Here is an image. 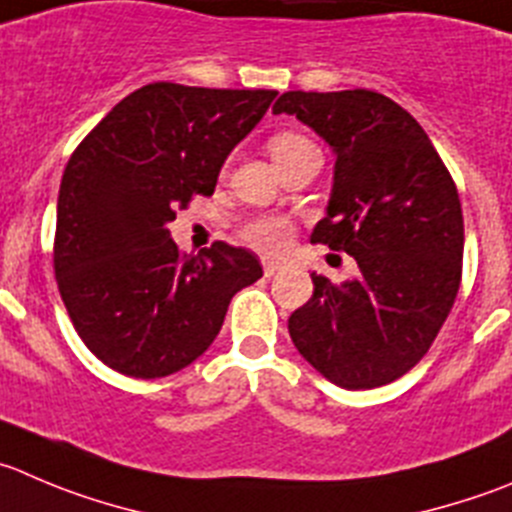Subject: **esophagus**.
<instances>
[{
    "instance_id": "obj_1",
    "label": "esophagus",
    "mask_w": 512,
    "mask_h": 512,
    "mask_svg": "<svg viewBox=\"0 0 512 512\" xmlns=\"http://www.w3.org/2000/svg\"><path fill=\"white\" fill-rule=\"evenodd\" d=\"M281 269H284V264H279V261L264 259V274H266V276H274V274H279Z\"/></svg>"
}]
</instances>
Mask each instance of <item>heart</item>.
Masks as SVG:
<instances>
[{"mask_svg":"<svg viewBox=\"0 0 512 512\" xmlns=\"http://www.w3.org/2000/svg\"><path fill=\"white\" fill-rule=\"evenodd\" d=\"M311 145L304 135H296V133H279L269 140V153L274 158V163L284 160L286 155L296 153V150L306 148ZM289 223L284 218H274V216H266L259 218V221H253L251 226L246 228V238L248 243H253L256 248L261 251H281L289 241Z\"/></svg>","mask_w":512,"mask_h":512,"instance_id":"heart-1","label":"heart"}]
</instances>
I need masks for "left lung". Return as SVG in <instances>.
<instances>
[{
    "label": "left lung",
    "instance_id": "8db88e82",
    "mask_svg": "<svg viewBox=\"0 0 512 512\" xmlns=\"http://www.w3.org/2000/svg\"><path fill=\"white\" fill-rule=\"evenodd\" d=\"M281 113L337 158L311 243L359 266L342 284L311 274L314 294L289 316L291 342L337 387H382L425 357L455 304L465 243L457 188L420 123L379 92H284Z\"/></svg>",
    "mask_w": 512,
    "mask_h": 512
}]
</instances>
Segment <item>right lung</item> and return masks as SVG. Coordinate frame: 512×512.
<instances>
[{
	"mask_svg": "<svg viewBox=\"0 0 512 512\" xmlns=\"http://www.w3.org/2000/svg\"><path fill=\"white\" fill-rule=\"evenodd\" d=\"M274 97L153 82L72 153L57 198L55 276L85 347L115 372L155 379L196 362L233 294L264 276L256 253L223 241L180 256L168 223L193 196H211Z\"/></svg>",
	"mask_w": 512,
	"mask_h": 512,
	"instance_id": "add662e5",
	"label": "right lung"
}]
</instances>
